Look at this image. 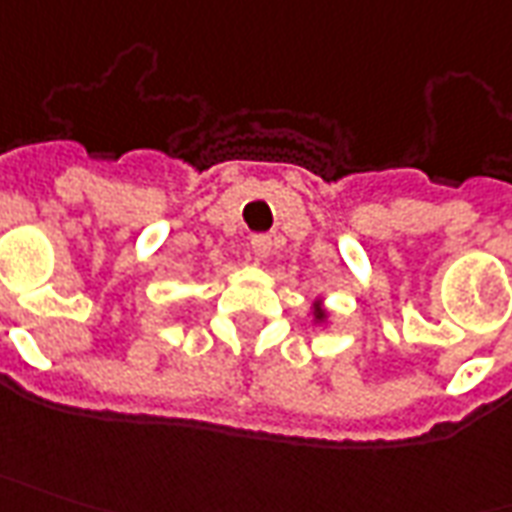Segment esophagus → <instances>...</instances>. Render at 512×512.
Returning a JSON list of instances; mask_svg holds the SVG:
<instances>
[{
    "label": "esophagus",
    "mask_w": 512,
    "mask_h": 512,
    "mask_svg": "<svg viewBox=\"0 0 512 512\" xmlns=\"http://www.w3.org/2000/svg\"><path fill=\"white\" fill-rule=\"evenodd\" d=\"M249 246H252L255 257H260V260H263V257L271 255V236H266V233H257V236H252Z\"/></svg>",
    "instance_id": "obj_1"
}]
</instances>
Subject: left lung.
I'll return each instance as SVG.
<instances>
[{
  "instance_id": "8db88e82",
  "label": "left lung",
  "mask_w": 512,
  "mask_h": 512,
  "mask_svg": "<svg viewBox=\"0 0 512 512\" xmlns=\"http://www.w3.org/2000/svg\"><path fill=\"white\" fill-rule=\"evenodd\" d=\"M314 317H317V320H323V312H320V309H317V312H314Z\"/></svg>"
}]
</instances>
